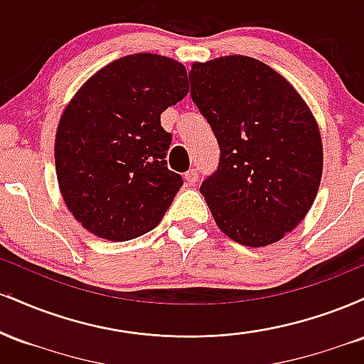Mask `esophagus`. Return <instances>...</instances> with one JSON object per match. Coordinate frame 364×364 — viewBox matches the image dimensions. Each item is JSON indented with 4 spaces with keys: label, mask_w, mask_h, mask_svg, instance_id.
I'll return each mask as SVG.
<instances>
[{
    "label": "esophagus",
    "mask_w": 364,
    "mask_h": 364,
    "mask_svg": "<svg viewBox=\"0 0 364 364\" xmlns=\"http://www.w3.org/2000/svg\"><path fill=\"white\" fill-rule=\"evenodd\" d=\"M185 179H186V183L190 186H193L196 181H198V171L196 169H190L188 171V173H185Z\"/></svg>",
    "instance_id": "esophagus-1"
}]
</instances>
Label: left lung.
<instances>
[{"label":"left lung","mask_w":364,"mask_h":364,"mask_svg":"<svg viewBox=\"0 0 364 364\" xmlns=\"http://www.w3.org/2000/svg\"><path fill=\"white\" fill-rule=\"evenodd\" d=\"M190 83L220 149L200 186L217 225L253 248L282 240L315 202L323 168L306 102L265 63L237 54L193 63Z\"/></svg>","instance_id":"8db88e82"}]
</instances>
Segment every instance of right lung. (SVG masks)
<instances>
[{
    "mask_svg": "<svg viewBox=\"0 0 364 364\" xmlns=\"http://www.w3.org/2000/svg\"><path fill=\"white\" fill-rule=\"evenodd\" d=\"M186 68L129 54L90 77L66 106L54 144L66 207L92 235L128 241L152 231L183 178L168 169L161 114L188 94Z\"/></svg>",
    "mask_w": 364,
    "mask_h": 364,
    "instance_id": "right-lung-1",
    "label": "right lung"
}]
</instances>
